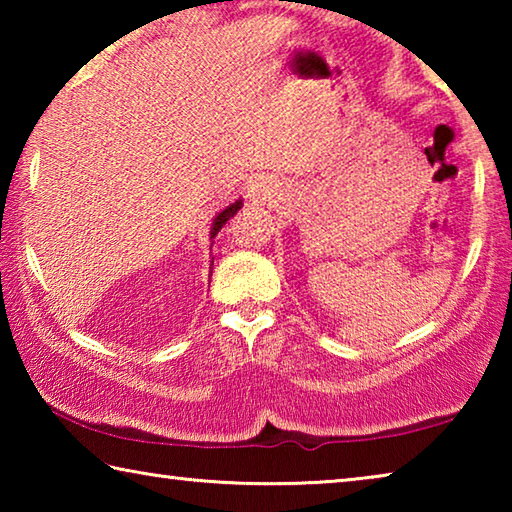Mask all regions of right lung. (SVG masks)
Returning <instances> with one entry per match:
<instances>
[{
	"instance_id": "right-lung-1",
	"label": "right lung",
	"mask_w": 512,
	"mask_h": 512,
	"mask_svg": "<svg viewBox=\"0 0 512 512\" xmlns=\"http://www.w3.org/2000/svg\"><path fill=\"white\" fill-rule=\"evenodd\" d=\"M241 205H244V201H241V198H239V201H235V203H232V205H228V207H225V210H221L219 214H216L214 216V223H212V232H210V235L212 237H216V235H219V232H221V228H223V225L225 223H228L230 219H232V216H235L239 210H241Z\"/></svg>"
}]
</instances>
